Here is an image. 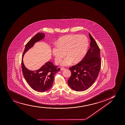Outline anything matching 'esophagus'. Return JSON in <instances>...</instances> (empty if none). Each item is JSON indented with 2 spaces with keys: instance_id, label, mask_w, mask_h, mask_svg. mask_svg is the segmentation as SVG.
I'll return each mask as SVG.
<instances>
[{
  "instance_id": "esophagus-1",
  "label": "esophagus",
  "mask_w": 125,
  "mask_h": 125,
  "mask_svg": "<svg viewBox=\"0 0 125 125\" xmlns=\"http://www.w3.org/2000/svg\"><path fill=\"white\" fill-rule=\"evenodd\" d=\"M64 68H63V67H62V68H61V71H63V70H64Z\"/></svg>"
}]
</instances>
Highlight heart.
I'll use <instances>...</instances> for the list:
<instances>
[{
  "mask_svg": "<svg viewBox=\"0 0 125 125\" xmlns=\"http://www.w3.org/2000/svg\"><path fill=\"white\" fill-rule=\"evenodd\" d=\"M88 40L84 35L69 34L59 39L57 45L52 48V53L57 63L61 62L62 66H68L73 62L82 60L86 54L88 46Z\"/></svg>",
  "mask_w": 125,
  "mask_h": 125,
  "instance_id": "b5f03b06",
  "label": "heart"
}]
</instances>
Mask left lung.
Returning <instances> with one entry per match:
<instances>
[{
	"mask_svg": "<svg viewBox=\"0 0 125 125\" xmlns=\"http://www.w3.org/2000/svg\"><path fill=\"white\" fill-rule=\"evenodd\" d=\"M89 35L90 48L86 55L80 63L69 68L71 76L68 85L75 91L88 89L95 81L100 70V49L91 34L89 33Z\"/></svg>",
	"mask_w": 125,
	"mask_h": 125,
	"instance_id": "1",
	"label": "left lung"
}]
</instances>
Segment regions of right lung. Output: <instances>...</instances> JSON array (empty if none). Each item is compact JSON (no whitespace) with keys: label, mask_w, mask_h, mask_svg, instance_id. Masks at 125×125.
<instances>
[{"label":"right lung","mask_w":125,"mask_h":125,"mask_svg":"<svg viewBox=\"0 0 125 125\" xmlns=\"http://www.w3.org/2000/svg\"><path fill=\"white\" fill-rule=\"evenodd\" d=\"M43 33H38L26 44L23 51L21 61L22 73L26 82L31 88L35 91L44 92L52 87L54 75L60 69L58 68L50 61L35 71H31L26 67L23 62L25 53L34 46V44L45 37Z\"/></svg>","instance_id":"right-lung-1"}]
</instances>
